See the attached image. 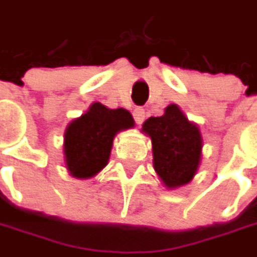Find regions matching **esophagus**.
I'll return each mask as SVG.
<instances>
[{
    "instance_id": "1",
    "label": "esophagus",
    "mask_w": 257,
    "mask_h": 257,
    "mask_svg": "<svg viewBox=\"0 0 257 257\" xmlns=\"http://www.w3.org/2000/svg\"><path fill=\"white\" fill-rule=\"evenodd\" d=\"M133 115H134V121H136L137 124H142L144 121L146 113H144V110L142 108V107H137V108H134Z\"/></svg>"
}]
</instances>
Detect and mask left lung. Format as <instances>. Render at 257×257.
<instances>
[{"mask_svg":"<svg viewBox=\"0 0 257 257\" xmlns=\"http://www.w3.org/2000/svg\"><path fill=\"white\" fill-rule=\"evenodd\" d=\"M142 130L152 139L154 170L164 186L176 189L190 182L202 157L199 127L176 104H170L163 115L147 118Z\"/></svg>","mask_w":257,"mask_h":257,"instance_id":"obj_1","label":"left lung"}]
</instances>
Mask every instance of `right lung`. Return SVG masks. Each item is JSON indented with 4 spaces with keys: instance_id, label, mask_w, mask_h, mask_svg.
<instances>
[{
    "instance_id": "1",
    "label": "right lung",
    "mask_w": 257,
    "mask_h": 257,
    "mask_svg": "<svg viewBox=\"0 0 257 257\" xmlns=\"http://www.w3.org/2000/svg\"><path fill=\"white\" fill-rule=\"evenodd\" d=\"M134 125L124 108H107L93 103L88 111L68 124L64 133L67 169L77 179L93 177L108 163L115 134Z\"/></svg>"
}]
</instances>
